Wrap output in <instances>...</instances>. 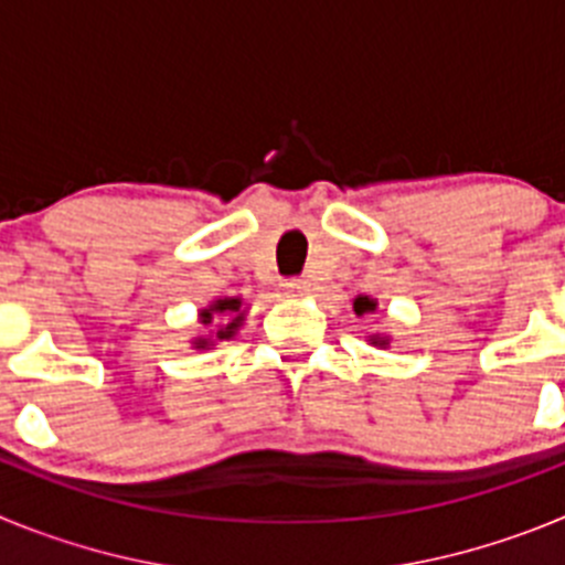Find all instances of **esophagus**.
I'll return each mask as SVG.
<instances>
[{"label":"esophagus","mask_w":565,"mask_h":565,"mask_svg":"<svg viewBox=\"0 0 565 565\" xmlns=\"http://www.w3.org/2000/svg\"><path fill=\"white\" fill-rule=\"evenodd\" d=\"M282 288L288 291V297H302V294L311 291V282L308 279H299V277H291L282 282Z\"/></svg>","instance_id":"34e87169"}]
</instances>
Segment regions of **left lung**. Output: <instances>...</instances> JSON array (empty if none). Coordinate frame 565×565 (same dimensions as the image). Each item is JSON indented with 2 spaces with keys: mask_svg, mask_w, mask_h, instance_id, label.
<instances>
[{
  "mask_svg": "<svg viewBox=\"0 0 565 565\" xmlns=\"http://www.w3.org/2000/svg\"><path fill=\"white\" fill-rule=\"evenodd\" d=\"M353 311H356V317H362V313H373L376 311V299L356 297L353 299ZM371 344H376V348H387V344H391V339L382 337V333H376V337H371Z\"/></svg>",
  "mask_w": 565,
  "mask_h": 565,
  "instance_id": "left-lung-1",
  "label": "left lung"
}]
</instances>
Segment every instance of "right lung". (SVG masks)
Instances as JSON below:
<instances>
[{
    "label": "right lung",
    "instance_id": "add662e5",
    "mask_svg": "<svg viewBox=\"0 0 565 565\" xmlns=\"http://www.w3.org/2000/svg\"><path fill=\"white\" fill-rule=\"evenodd\" d=\"M214 317H228V322H223V326H217V331L209 333V337H198L192 342V348H209L215 339H232L234 333L239 331V326H243V299L237 297H226V299H214L212 306L203 308L201 311V326H212Z\"/></svg>",
    "mask_w": 565,
    "mask_h": 565
}]
</instances>
